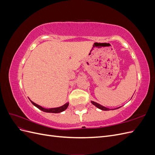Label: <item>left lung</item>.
Returning a JSON list of instances; mask_svg holds the SVG:
<instances>
[{
    "mask_svg": "<svg viewBox=\"0 0 155 155\" xmlns=\"http://www.w3.org/2000/svg\"><path fill=\"white\" fill-rule=\"evenodd\" d=\"M91 103H92V104L94 105H95L96 107H97L98 109H101V110H110V109H108V108H107V107H104V106H102V105H100L99 104H97V103H96V102H94V101H92ZM120 107H118V108H117V109H119Z\"/></svg>",
    "mask_w": 155,
    "mask_h": 155,
    "instance_id": "8db88e82",
    "label": "left lung"
}]
</instances>
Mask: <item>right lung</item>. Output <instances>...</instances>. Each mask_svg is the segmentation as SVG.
<instances>
[{"label": "right lung", "mask_w": 155, "mask_h": 155, "mask_svg": "<svg viewBox=\"0 0 155 155\" xmlns=\"http://www.w3.org/2000/svg\"><path fill=\"white\" fill-rule=\"evenodd\" d=\"M30 101L31 102V104L33 105H34V106H35L36 107L38 108L39 109L41 110L42 111L45 112H50V113H59V112H61L64 111V110H66L67 109L68 106V103H67V104H65L63 106L59 107L51 108V109H45V108L42 107L41 106L35 104V103L33 102L32 101L30 100Z\"/></svg>", "instance_id": "1"}]
</instances>
